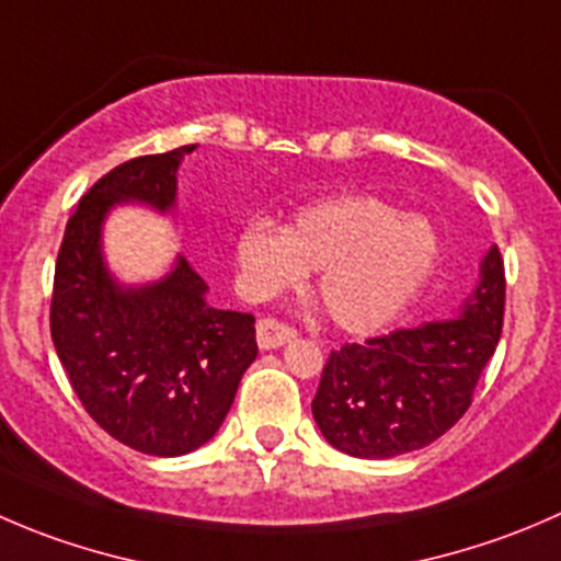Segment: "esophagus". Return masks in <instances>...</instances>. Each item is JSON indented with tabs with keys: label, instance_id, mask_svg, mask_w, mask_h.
Masks as SVG:
<instances>
[{
	"label": "esophagus",
	"instance_id": "34e87169",
	"mask_svg": "<svg viewBox=\"0 0 561 561\" xmlns=\"http://www.w3.org/2000/svg\"><path fill=\"white\" fill-rule=\"evenodd\" d=\"M293 336H296V329H293V325L279 323V320L274 318L257 320V345L263 347V351H274V347L290 342Z\"/></svg>",
	"mask_w": 561,
	"mask_h": 561
}]
</instances>
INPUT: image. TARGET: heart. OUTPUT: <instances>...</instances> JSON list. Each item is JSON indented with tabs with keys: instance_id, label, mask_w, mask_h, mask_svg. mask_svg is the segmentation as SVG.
<instances>
[{
	"instance_id": "b5f03b06",
	"label": "heart",
	"mask_w": 561,
	"mask_h": 561,
	"mask_svg": "<svg viewBox=\"0 0 561 561\" xmlns=\"http://www.w3.org/2000/svg\"><path fill=\"white\" fill-rule=\"evenodd\" d=\"M436 257L438 236L422 216L358 192L304 205L290 227L252 219L236 241L247 296L271 298L318 271L320 307L353 334L397 318L427 282Z\"/></svg>"
}]
</instances>
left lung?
I'll return each mask as SVG.
<instances>
[{
	"instance_id": "8db88e82",
	"label": "left lung",
	"mask_w": 561,
	"mask_h": 561,
	"mask_svg": "<svg viewBox=\"0 0 561 561\" xmlns=\"http://www.w3.org/2000/svg\"><path fill=\"white\" fill-rule=\"evenodd\" d=\"M504 260L485 254L458 318L397 329L331 351L312 400L331 447L353 458H394L436 438L469 411L504 323Z\"/></svg>"
}]
</instances>
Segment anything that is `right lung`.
Masks as SVG:
<instances>
[{"label": "right lung", "mask_w": 561, "mask_h": 561, "mask_svg": "<svg viewBox=\"0 0 561 561\" xmlns=\"http://www.w3.org/2000/svg\"><path fill=\"white\" fill-rule=\"evenodd\" d=\"M192 150L139 156L106 172L76 205L54 268L51 340L76 397L108 436L156 458L210 442L257 356L252 314L210 307L186 257L142 287L117 285L103 265L106 210H170L178 167Z\"/></svg>", "instance_id": "right-lung-1"}]
</instances>
